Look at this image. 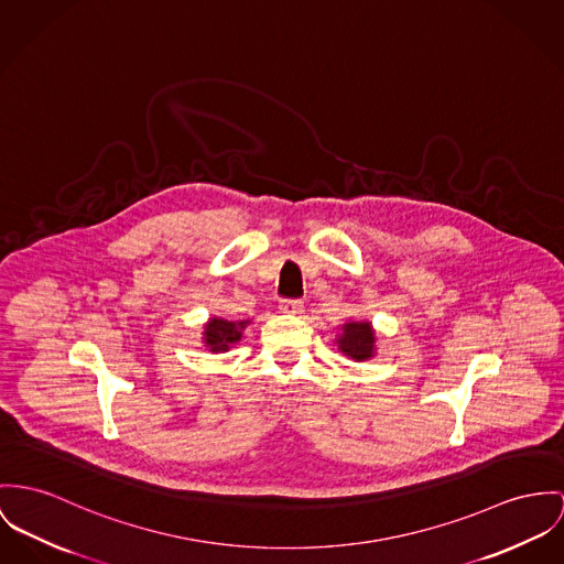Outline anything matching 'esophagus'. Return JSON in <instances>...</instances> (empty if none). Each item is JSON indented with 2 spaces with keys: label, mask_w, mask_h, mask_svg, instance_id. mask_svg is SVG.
I'll return each mask as SVG.
<instances>
[{
  "label": "esophagus",
  "mask_w": 564,
  "mask_h": 564,
  "mask_svg": "<svg viewBox=\"0 0 564 564\" xmlns=\"http://www.w3.org/2000/svg\"><path fill=\"white\" fill-rule=\"evenodd\" d=\"M279 311H281V313L299 315V313H303L304 304L301 303V301H281V304H279Z\"/></svg>",
  "instance_id": "esophagus-1"
}]
</instances>
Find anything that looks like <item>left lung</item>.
Listing matches in <instances>:
<instances>
[{
    "label": "left lung",
    "mask_w": 564,
    "mask_h": 564,
    "mask_svg": "<svg viewBox=\"0 0 564 564\" xmlns=\"http://www.w3.org/2000/svg\"><path fill=\"white\" fill-rule=\"evenodd\" d=\"M339 349L354 360H369L376 354V333L369 322H346L337 337Z\"/></svg>",
    "instance_id": "left-lung-1"
}]
</instances>
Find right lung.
I'll list each match as a JSON object with an SVG mask.
<instances>
[{"label": "right lung", "instance_id": "add662e5", "mask_svg": "<svg viewBox=\"0 0 564 564\" xmlns=\"http://www.w3.org/2000/svg\"><path fill=\"white\" fill-rule=\"evenodd\" d=\"M249 319L242 322H229V319H220L213 317L204 328V344L210 351H227L234 344L240 341L242 330L247 328Z\"/></svg>", "mask_w": 564, "mask_h": 564}]
</instances>
